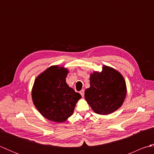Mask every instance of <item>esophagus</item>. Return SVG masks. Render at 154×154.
I'll return each mask as SVG.
<instances>
[{
	"label": "esophagus",
	"mask_w": 154,
	"mask_h": 154,
	"mask_svg": "<svg viewBox=\"0 0 154 154\" xmlns=\"http://www.w3.org/2000/svg\"><path fill=\"white\" fill-rule=\"evenodd\" d=\"M80 94H81V95L82 96V97H84V94H85V90H84V89L81 90V91H80Z\"/></svg>",
	"instance_id": "34e87169"
}]
</instances>
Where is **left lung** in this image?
Listing matches in <instances>:
<instances>
[{
  "mask_svg": "<svg viewBox=\"0 0 154 154\" xmlns=\"http://www.w3.org/2000/svg\"><path fill=\"white\" fill-rule=\"evenodd\" d=\"M90 87L85 91V99L94 112L108 115L122 105L127 88L119 71L104 65L102 71L90 74Z\"/></svg>",
  "mask_w": 154,
  "mask_h": 154,
  "instance_id": "8db88e82",
  "label": "left lung"
}]
</instances>
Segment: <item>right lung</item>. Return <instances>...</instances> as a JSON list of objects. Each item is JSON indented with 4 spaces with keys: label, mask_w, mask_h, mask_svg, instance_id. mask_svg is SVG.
<instances>
[{
    "label": "right lung",
    "mask_w": 154,
    "mask_h": 154,
    "mask_svg": "<svg viewBox=\"0 0 154 154\" xmlns=\"http://www.w3.org/2000/svg\"><path fill=\"white\" fill-rule=\"evenodd\" d=\"M68 73L67 68L52 65L35 78L32 87L34 106L42 116L52 122H65L81 98L66 83Z\"/></svg>",
    "instance_id": "add662e5"
}]
</instances>
